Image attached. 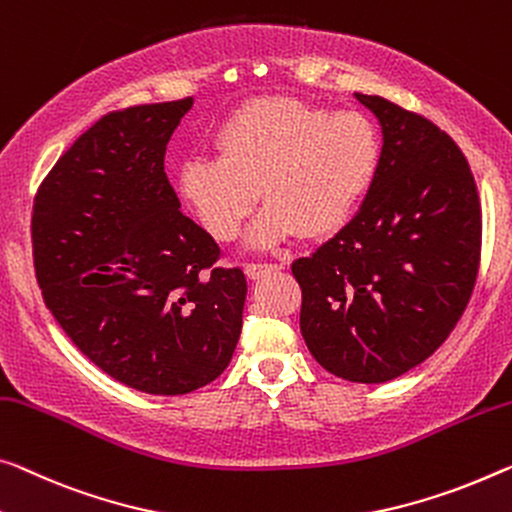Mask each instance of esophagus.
<instances>
[{"instance_id":"1","label":"esophagus","mask_w":512,"mask_h":512,"mask_svg":"<svg viewBox=\"0 0 512 512\" xmlns=\"http://www.w3.org/2000/svg\"><path fill=\"white\" fill-rule=\"evenodd\" d=\"M283 263H247V277L249 279H261L265 274H270L274 270H281Z\"/></svg>"}]
</instances>
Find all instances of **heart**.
<instances>
[{"instance_id": "heart-1", "label": "heart", "mask_w": 512, "mask_h": 512, "mask_svg": "<svg viewBox=\"0 0 512 512\" xmlns=\"http://www.w3.org/2000/svg\"><path fill=\"white\" fill-rule=\"evenodd\" d=\"M215 153L217 160L183 164L180 192L210 235L231 242L258 189L267 206L249 240L272 247L295 231L320 238L341 229L375 183L382 146L364 114L267 96L240 105L219 125Z\"/></svg>"}]
</instances>
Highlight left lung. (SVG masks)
Segmentation results:
<instances>
[{
    "mask_svg": "<svg viewBox=\"0 0 512 512\" xmlns=\"http://www.w3.org/2000/svg\"><path fill=\"white\" fill-rule=\"evenodd\" d=\"M382 123L375 183L350 224L293 263L318 364L380 384L426 361L474 293L483 215L460 146L426 116L355 93Z\"/></svg>",
    "mask_w": 512,
    "mask_h": 512,
    "instance_id": "8db88e82",
    "label": "left lung"
}]
</instances>
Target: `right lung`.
I'll list each match as a JSON object with an SVG mask.
<instances>
[{
    "instance_id": "add662e5",
    "label": "right lung",
    "mask_w": 512,
    "mask_h": 512,
    "mask_svg": "<svg viewBox=\"0 0 512 512\" xmlns=\"http://www.w3.org/2000/svg\"><path fill=\"white\" fill-rule=\"evenodd\" d=\"M192 98L109 112L43 178L31 254L43 302L82 355L128 387L180 396L222 375L247 279L219 265L164 171Z\"/></svg>"
}]
</instances>
